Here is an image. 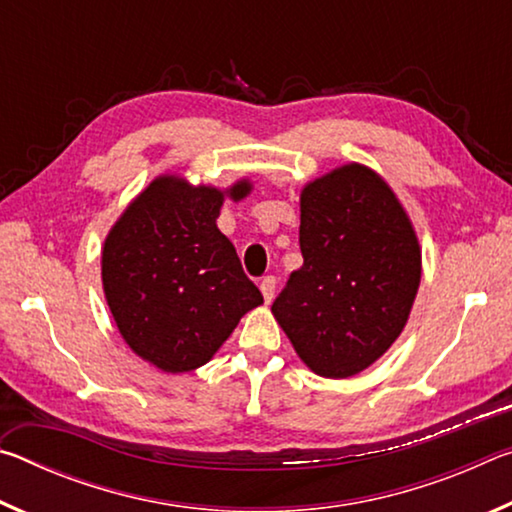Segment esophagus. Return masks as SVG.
Instances as JSON below:
<instances>
[{
    "instance_id": "34e87169",
    "label": "esophagus",
    "mask_w": 512,
    "mask_h": 512,
    "mask_svg": "<svg viewBox=\"0 0 512 512\" xmlns=\"http://www.w3.org/2000/svg\"><path fill=\"white\" fill-rule=\"evenodd\" d=\"M275 287H277V282H275L273 275H266L264 280L259 282V289H262V296H264L266 302H271L275 298Z\"/></svg>"
}]
</instances>
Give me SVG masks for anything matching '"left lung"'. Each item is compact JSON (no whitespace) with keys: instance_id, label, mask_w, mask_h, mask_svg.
Returning a JSON list of instances; mask_svg holds the SVG:
<instances>
[{"instance_id":"obj_1","label":"left lung","mask_w":512,"mask_h":512,"mask_svg":"<svg viewBox=\"0 0 512 512\" xmlns=\"http://www.w3.org/2000/svg\"><path fill=\"white\" fill-rule=\"evenodd\" d=\"M300 250L277 323L316 375H357L402 334L420 287L409 216L375 171L345 164L302 189Z\"/></svg>"}]
</instances>
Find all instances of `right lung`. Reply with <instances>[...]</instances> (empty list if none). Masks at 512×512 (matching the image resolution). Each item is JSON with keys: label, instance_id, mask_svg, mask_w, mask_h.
Segmentation results:
<instances>
[{"label": "right lung", "instance_id": "right-lung-1", "mask_svg": "<svg viewBox=\"0 0 512 512\" xmlns=\"http://www.w3.org/2000/svg\"><path fill=\"white\" fill-rule=\"evenodd\" d=\"M241 180L230 198H244ZM223 192L178 176L155 178L103 244L101 275L124 341L164 372L212 359L239 318L264 298L216 228Z\"/></svg>", "mask_w": 512, "mask_h": 512}]
</instances>
